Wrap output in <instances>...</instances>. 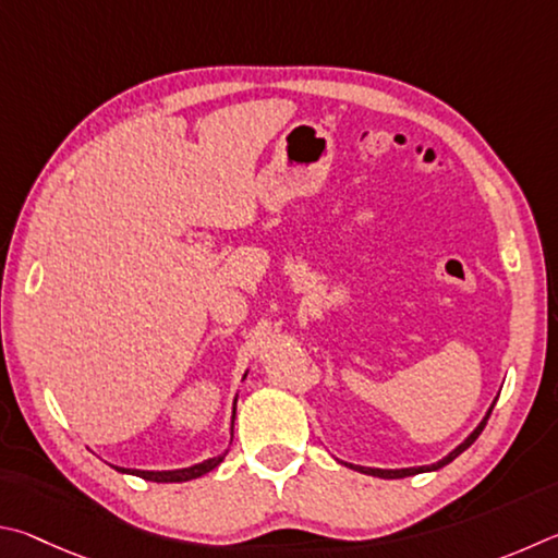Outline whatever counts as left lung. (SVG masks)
Returning a JSON list of instances; mask_svg holds the SVG:
<instances>
[{"label":"left lung","mask_w":558,"mask_h":558,"mask_svg":"<svg viewBox=\"0 0 558 558\" xmlns=\"http://www.w3.org/2000/svg\"><path fill=\"white\" fill-rule=\"evenodd\" d=\"M495 407V404H493ZM493 407H490V412H487V416L483 418L481 422V426L475 428V432L465 438V441L456 448V451H451L448 453L444 461H438V463H434V465H424V468H402V471H379V468H357V465H350V468H355V471H360V473H367V475H375V477H407V475H416V473H426V471H438V468H444V465H448L453 461V458H458L461 456L468 446H471L477 436L483 434V428H485V424H487V418H490V414H493Z\"/></svg>","instance_id":"8db88e82"}]
</instances>
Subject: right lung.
Segmentation results:
<instances>
[{"label":"right lung","instance_id":"add662e5","mask_svg":"<svg viewBox=\"0 0 558 558\" xmlns=\"http://www.w3.org/2000/svg\"><path fill=\"white\" fill-rule=\"evenodd\" d=\"M220 461H222V456L210 458V461H203L198 465L181 468V471H124V468H117V471L140 475V477H144V481H154V483H183V481H193V477H198V475H205L208 471H213V468L218 465Z\"/></svg>","mask_w":558,"mask_h":558}]
</instances>
